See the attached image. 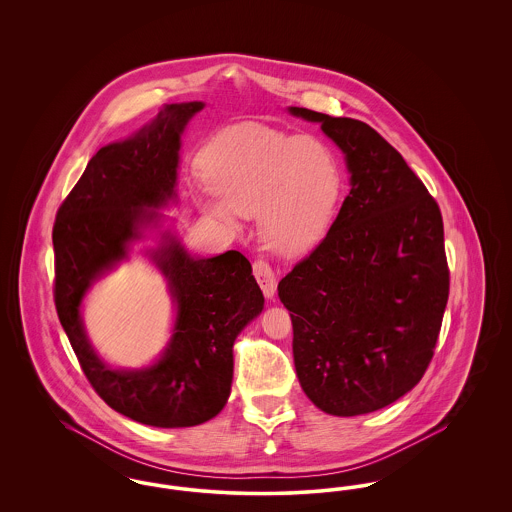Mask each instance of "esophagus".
Returning <instances> with one entry per match:
<instances>
[{"mask_svg":"<svg viewBox=\"0 0 512 512\" xmlns=\"http://www.w3.org/2000/svg\"><path fill=\"white\" fill-rule=\"evenodd\" d=\"M253 274L261 286V290L265 293L267 299H272L274 293H276V276H274V270L268 267L265 261H255L253 263Z\"/></svg>","mask_w":512,"mask_h":512,"instance_id":"1","label":"esophagus"}]
</instances>
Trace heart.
<instances>
[{
	"mask_svg": "<svg viewBox=\"0 0 512 512\" xmlns=\"http://www.w3.org/2000/svg\"><path fill=\"white\" fill-rule=\"evenodd\" d=\"M201 172L215 197L199 195V211L228 232L240 230V217L257 215L261 242L280 257L315 249L340 197V163L328 144L257 122L222 132Z\"/></svg>",
	"mask_w": 512,
	"mask_h": 512,
	"instance_id": "obj_1",
	"label": "heart"
}]
</instances>
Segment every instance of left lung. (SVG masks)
<instances>
[{
  "mask_svg": "<svg viewBox=\"0 0 512 512\" xmlns=\"http://www.w3.org/2000/svg\"><path fill=\"white\" fill-rule=\"evenodd\" d=\"M288 113L343 153L349 195L317 249L278 284L299 384L320 411L357 416L413 390L430 365L449 295L438 203L366 122Z\"/></svg>",
  "mask_w": 512,
  "mask_h": 512,
  "instance_id": "8db88e82",
  "label": "left lung"
}]
</instances>
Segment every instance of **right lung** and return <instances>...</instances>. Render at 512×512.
Listing matches in <instances>:
<instances>
[{"instance_id": "right-lung-1", "label": "right lung", "mask_w": 512, "mask_h": 512, "mask_svg": "<svg viewBox=\"0 0 512 512\" xmlns=\"http://www.w3.org/2000/svg\"><path fill=\"white\" fill-rule=\"evenodd\" d=\"M203 101L163 105L132 136L101 147L53 226L55 307L80 366L117 413L155 428L203 424L224 409L234 341L265 309L240 251L197 257L161 211L178 205L182 136ZM138 249L168 282L172 338L149 366H109L87 338L81 305L91 286Z\"/></svg>"}]
</instances>
